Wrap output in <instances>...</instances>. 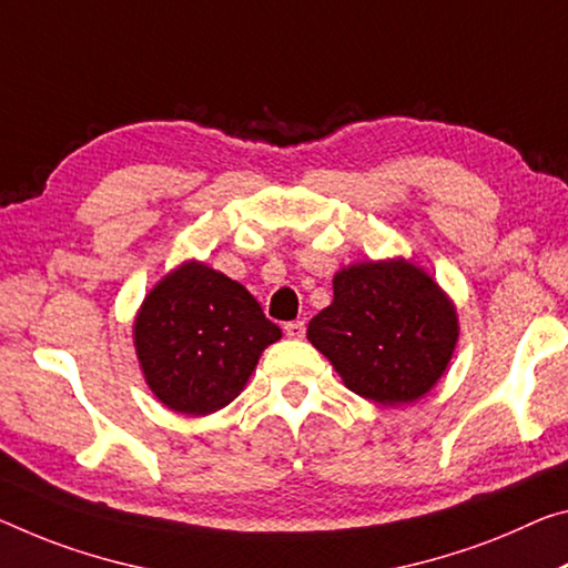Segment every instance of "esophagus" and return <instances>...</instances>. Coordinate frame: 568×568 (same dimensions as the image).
Instances as JSON below:
<instances>
[{
  "label": "esophagus",
  "mask_w": 568,
  "mask_h": 568,
  "mask_svg": "<svg viewBox=\"0 0 568 568\" xmlns=\"http://www.w3.org/2000/svg\"><path fill=\"white\" fill-rule=\"evenodd\" d=\"M285 336L287 338H303L305 336V323L303 321L285 323Z\"/></svg>",
  "instance_id": "obj_1"
}]
</instances>
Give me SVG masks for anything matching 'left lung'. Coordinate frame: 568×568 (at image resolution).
<instances>
[{
  "mask_svg": "<svg viewBox=\"0 0 568 568\" xmlns=\"http://www.w3.org/2000/svg\"><path fill=\"white\" fill-rule=\"evenodd\" d=\"M460 323L449 295L404 257L366 260L333 275V301L308 341L351 392L402 407L432 392L455 354Z\"/></svg>",
  "mask_w": 568,
  "mask_h": 568,
  "instance_id": "left-lung-1",
  "label": "left lung"
}]
</instances>
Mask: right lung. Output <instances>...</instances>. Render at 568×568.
I'll use <instances>...</instances> for the list:
<instances>
[{
	"label": "right lung",
	"instance_id": "right-lung-1",
	"mask_svg": "<svg viewBox=\"0 0 568 568\" xmlns=\"http://www.w3.org/2000/svg\"><path fill=\"white\" fill-rule=\"evenodd\" d=\"M281 336L245 285L200 260L161 277L133 318L149 389L189 417L227 407L245 389L260 354Z\"/></svg>",
	"mask_w": 568,
	"mask_h": 568
}]
</instances>
